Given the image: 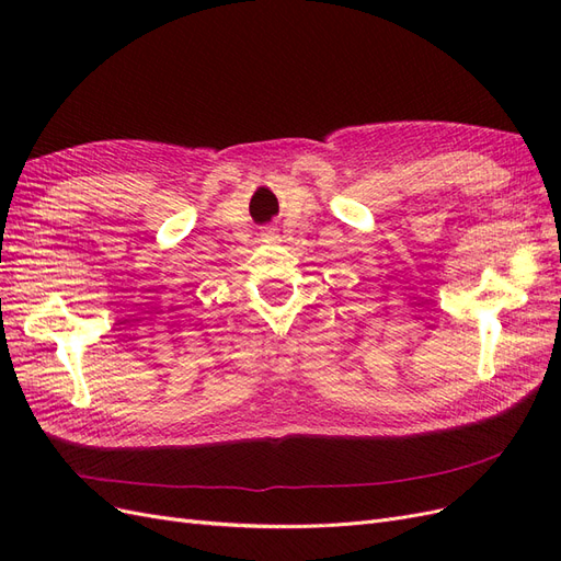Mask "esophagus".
Returning a JSON list of instances; mask_svg holds the SVG:
<instances>
[{"label": "esophagus", "instance_id": "1", "mask_svg": "<svg viewBox=\"0 0 561 561\" xmlns=\"http://www.w3.org/2000/svg\"><path fill=\"white\" fill-rule=\"evenodd\" d=\"M262 236H266V239H274V236H276V229H266Z\"/></svg>", "mask_w": 561, "mask_h": 561}]
</instances>
